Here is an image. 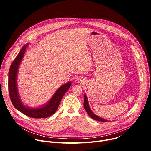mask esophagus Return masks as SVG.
<instances>
[{
	"label": "esophagus",
	"mask_w": 151,
	"mask_h": 151,
	"mask_svg": "<svg viewBox=\"0 0 151 151\" xmlns=\"http://www.w3.org/2000/svg\"><path fill=\"white\" fill-rule=\"evenodd\" d=\"M76 81L78 83H83L84 82V80H83V79H82L81 78H78Z\"/></svg>",
	"instance_id": "34e87169"
}]
</instances>
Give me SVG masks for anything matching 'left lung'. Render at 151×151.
I'll return each instance as SVG.
<instances>
[{"instance_id": "8db88e82", "label": "left lung", "mask_w": 151, "mask_h": 151, "mask_svg": "<svg viewBox=\"0 0 151 151\" xmlns=\"http://www.w3.org/2000/svg\"><path fill=\"white\" fill-rule=\"evenodd\" d=\"M84 107L85 110L86 111V112L88 113V114H89V116L93 119V120L96 121H101V122H108V121L105 119L104 118L100 117L99 116H97L96 114H95L92 111V110L90 108L89 105V102H88V97H87V96L86 94L84 95Z\"/></svg>"}]
</instances>
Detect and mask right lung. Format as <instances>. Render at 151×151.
<instances>
[{
  "instance_id": "add662e5",
  "label": "right lung",
  "mask_w": 151,
  "mask_h": 151,
  "mask_svg": "<svg viewBox=\"0 0 151 151\" xmlns=\"http://www.w3.org/2000/svg\"><path fill=\"white\" fill-rule=\"evenodd\" d=\"M29 44H26L21 50L17 58L12 63L9 72V91L12 104L15 108L30 117L46 118L54 114L60 104L63 95L68 91L71 82L62 85L54 93L51 99L45 105L37 107L30 108L25 105L21 100L17 86V76L20 63Z\"/></svg>"
}]
</instances>
